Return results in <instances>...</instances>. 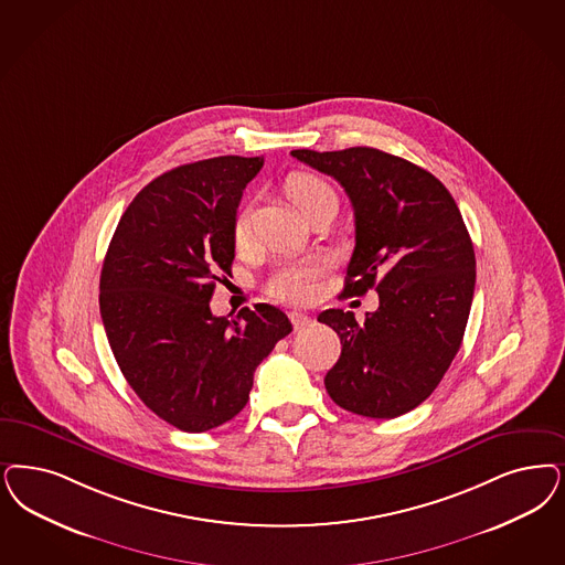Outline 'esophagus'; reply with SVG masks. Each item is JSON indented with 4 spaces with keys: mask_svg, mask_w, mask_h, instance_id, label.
<instances>
[{
    "mask_svg": "<svg viewBox=\"0 0 565 565\" xmlns=\"http://www.w3.org/2000/svg\"><path fill=\"white\" fill-rule=\"evenodd\" d=\"M290 321H292L294 330H305L312 323L311 317L305 312L292 311L290 312Z\"/></svg>",
    "mask_w": 565,
    "mask_h": 565,
    "instance_id": "obj_1",
    "label": "esophagus"
}]
</instances>
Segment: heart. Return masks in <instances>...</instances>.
Here are the masks:
<instances>
[{
	"instance_id": "b5f03b06",
	"label": "heart",
	"mask_w": 565,
	"mask_h": 565,
	"mask_svg": "<svg viewBox=\"0 0 565 565\" xmlns=\"http://www.w3.org/2000/svg\"><path fill=\"white\" fill-rule=\"evenodd\" d=\"M286 194L292 200L294 206L305 214L315 209L323 200H335V194L330 185L321 177L312 173H294L286 181ZM250 218L253 211L250 206H244L234 223V239L237 246H246L250 239ZM323 263L317 258H305V260H284L267 284V290L275 298L286 302H307L311 300L317 279L323 275Z\"/></svg>"
}]
</instances>
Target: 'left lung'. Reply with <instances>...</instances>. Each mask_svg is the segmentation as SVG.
I'll list each match as a JSON object with an SVG mask.
<instances>
[{"mask_svg": "<svg viewBox=\"0 0 565 565\" xmlns=\"http://www.w3.org/2000/svg\"><path fill=\"white\" fill-rule=\"evenodd\" d=\"M292 156L351 198L356 244L342 294L380 296L363 323L342 309L317 317L342 344L326 390L356 415L398 417L436 390L466 333L476 254L463 216L447 188L405 158L365 146Z\"/></svg>", "mask_w": 565, "mask_h": 565, "instance_id": "left-lung-1", "label": "left lung"}]
</instances>
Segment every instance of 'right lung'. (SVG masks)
Wrapping results in <instances>:
<instances>
[{"instance_id":"obj_1","label":"right lung","mask_w":565,"mask_h":565,"mask_svg":"<svg viewBox=\"0 0 565 565\" xmlns=\"http://www.w3.org/2000/svg\"><path fill=\"white\" fill-rule=\"evenodd\" d=\"M263 158L216 156L156 177L127 206L99 275V312L129 386L183 431H206L246 407L254 371L292 331L271 305L214 317L232 275L234 223Z\"/></svg>"}]
</instances>
